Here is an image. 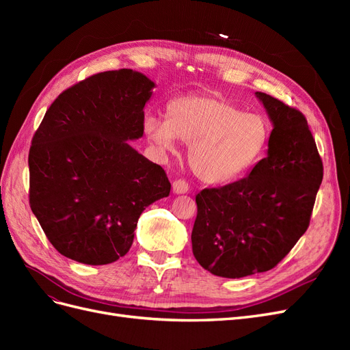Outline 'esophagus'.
Wrapping results in <instances>:
<instances>
[{
  "instance_id": "obj_1",
  "label": "esophagus",
  "mask_w": 350,
  "mask_h": 350,
  "mask_svg": "<svg viewBox=\"0 0 350 350\" xmlns=\"http://www.w3.org/2000/svg\"><path fill=\"white\" fill-rule=\"evenodd\" d=\"M172 188H174L175 194H185V193L189 191V185H188L185 179H176L174 185H172Z\"/></svg>"
}]
</instances>
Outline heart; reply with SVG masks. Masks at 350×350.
Returning a JSON list of instances; mask_svg holds the SVG:
<instances>
[{
  "instance_id": "b5f03b06",
  "label": "heart",
  "mask_w": 350,
  "mask_h": 350,
  "mask_svg": "<svg viewBox=\"0 0 350 350\" xmlns=\"http://www.w3.org/2000/svg\"><path fill=\"white\" fill-rule=\"evenodd\" d=\"M144 133L163 152L174 150L176 139L189 144L193 172L208 184H225L260 161L270 124L216 94H185L169 103L167 118L146 116Z\"/></svg>"
}]
</instances>
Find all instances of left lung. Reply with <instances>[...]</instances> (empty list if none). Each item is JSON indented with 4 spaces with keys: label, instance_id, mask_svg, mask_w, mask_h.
I'll list each match as a JSON object with an SVG mask.
<instances>
[{
    "label": "left lung",
    "instance_id": "obj_1",
    "mask_svg": "<svg viewBox=\"0 0 350 350\" xmlns=\"http://www.w3.org/2000/svg\"><path fill=\"white\" fill-rule=\"evenodd\" d=\"M273 122L267 156L248 176L196 196L191 241L200 266L239 279L276 267L310 226L323 161L304 113L262 92Z\"/></svg>",
    "mask_w": 350,
    "mask_h": 350
}]
</instances>
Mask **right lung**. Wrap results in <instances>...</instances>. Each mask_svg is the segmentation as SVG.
I'll use <instances>...</instances> for the list:
<instances>
[{
  "label": "right lung",
  "instance_id": "obj_1",
  "mask_svg": "<svg viewBox=\"0 0 350 350\" xmlns=\"http://www.w3.org/2000/svg\"><path fill=\"white\" fill-rule=\"evenodd\" d=\"M154 83L122 68L52 102L29 150V203L62 256L90 266L124 257L143 210L167 197L163 171L130 146L144 133Z\"/></svg>",
  "mask_w": 350,
  "mask_h": 350
}]
</instances>
